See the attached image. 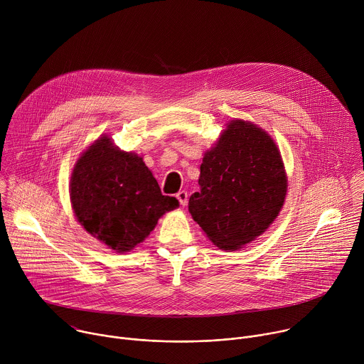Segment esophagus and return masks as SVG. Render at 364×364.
I'll list each match as a JSON object with an SVG mask.
<instances>
[{
    "label": "esophagus",
    "instance_id": "esophagus-1",
    "mask_svg": "<svg viewBox=\"0 0 364 364\" xmlns=\"http://www.w3.org/2000/svg\"><path fill=\"white\" fill-rule=\"evenodd\" d=\"M176 197H177V200L180 201L181 205H186L187 201H188V194H187L186 190H180V191L176 194Z\"/></svg>",
    "mask_w": 364,
    "mask_h": 364
}]
</instances>
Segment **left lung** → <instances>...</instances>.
Instances as JSON below:
<instances>
[{
    "instance_id": "obj_1",
    "label": "left lung",
    "mask_w": 364,
    "mask_h": 364,
    "mask_svg": "<svg viewBox=\"0 0 364 364\" xmlns=\"http://www.w3.org/2000/svg\"><path fill=\"white\" fill-rule=\"evenodd\" d=\"M188 212L223 250H237L277 219L287 196L278 146L261 128L232 121L200 166Z\"/></svg>"
}]
</instances>
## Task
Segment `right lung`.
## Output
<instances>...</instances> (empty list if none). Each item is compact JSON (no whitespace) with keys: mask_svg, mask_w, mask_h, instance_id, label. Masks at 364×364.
<instances>
[{"mask_svg":"<svg viewBox=\"0 0 364 364\" xmlns=\"http://www.w3.org/2000/svg\"><path fill=\"white\" fill-rule=\"evenodd\" d=\"M70 200L79 223L97 240L122 253L141 243L159 219L178 207L164 196L136 154L99 138L77 160Z\"/></svg>","mask_w":364,"mask_h":364,"instance_id":"1","label":"right lung"}]
</instances>
